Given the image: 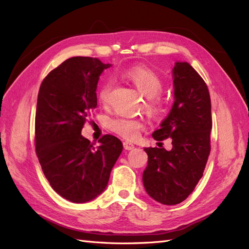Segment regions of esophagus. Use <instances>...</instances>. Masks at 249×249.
Listing matches in <instances>:
<instances>
[{"label":"esophagus","mask_w":249,"mask_h":249,"mask_svg":"<svg viewBox=\"0 0 249 249\" xmlns=\"http://www.w3.org/2000/svg\"><path fill=\"white\" fill-rule=\"evenodd\" d=\"M123 145H124V149L127 150V151H130V150L135 149V145L133 143H130V142H128V141H124L123 142Z\"/></svg>","instance_id":"1"}]
</instances>
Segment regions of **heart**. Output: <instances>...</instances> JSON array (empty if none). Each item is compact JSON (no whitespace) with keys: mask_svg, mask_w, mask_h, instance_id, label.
<instances>
[{"mask_svg":"<svg viewBox=\"0 0 249 249\" xmlns=\"http://www.w3.org/2000/svg\"><path fill=\"white\" fill-rule=\"evenodd\" d=\"M124 76L134 84L136 89L147 98L146 110L151 115H160L165 106L162 100L157 95L162 89V81L156 72L144 66H135L124 72ZM111 84L105 83L98 92V99L102 104H106L109 99ZM108 127L126 139H133L138 135L139 130L143 127L142 121L137 119L116 116L108 121Z\"/></svg>","mask_w":249,"mask_h":249,"instance_id":"b5f03b06","label":"heart"}]
</instances>
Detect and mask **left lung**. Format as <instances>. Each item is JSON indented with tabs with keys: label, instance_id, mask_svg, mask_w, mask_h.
<instances>
[{
	"label": "left lung",
	"instance_id": "obj_1",
	"mask_svg": "<svg viewBox=\"0 0 249 249\" xmlns=\"http://www.w3.org/2000/svg\"><path fill=\"white\" fill-rule=\"evenodd\" d=\"M172 78V108L152 134L157 141L171 138L172 149L145 147L147 166L142 176L147 195L166 205L181 203L202 178L212 129L211 97L203 79L187 62H176Z\"/></svg>",
	"mask_w": 249,
	"mask_h": 249
}]
</instances>
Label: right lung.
Wrapping results in <instances>:
<instances>
[{
    "mask_svg": "<svg viewBox=\"0 0 249 249\" xmlns=\"http://www.w3.org/2000/svg\"><path fill=\"white\" fill-rule=\"evenodd\" d=\"M110 66L93 57H71L39 88L36 154L51 187L73 203L89 202L104 192L123 150L112 135L99 139L97 147L81 135L88 113L97 106L99 76Z\"/></svg>",
    "mask_w": 249,
    "mask_h": 249,
    "instance_id": "add662e5",
    "label": "right lung"
}]
</instances>
